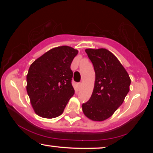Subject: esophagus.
Listing matches in <instances>:
<instances>
[{
	"label": "esophagus",
	"instance_id": "esophagus-1",
	"mask_svg": "<svg viewBox=\"0 0 153 153\" xmlns=\"http://www.w3.org/2000/svg\"><path fill=\"white\" fill-rule=\"evenodd\" d=\"M81 85H82V83H78V87H79V89H80V88L81 87Z\"/></svg>",
	"mask_w": 153,
	"mask_h": 153
}]
</instances>
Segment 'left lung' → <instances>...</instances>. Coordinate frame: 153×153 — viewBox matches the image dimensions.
<instances>
[{"instance_id":"left-lung-1","label":"left lung","mask_w":153,"mask_h":153,"mask_svg":"<svg viewBox=\"0 0 153 153\" xmlns=\"http://www.w3.org/2000/svg\"><path fill=\"white\" fill-rule=\"evenodd\" d=\"M95 72L90 100L82 104L83 114L94 121H103L114 114L129 91L131 79L118 58L106 49H85Z\"/></svg>"}]
</instances>
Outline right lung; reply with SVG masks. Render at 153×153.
<instances>
[{
    "instance_id": "obj_1",
    "label": "right lung",
    "mask_w": 153,
    "mask_h": 153,
    "mask_svg": "<svg viewBox=\"0 0 153 153\" xmlns=\"http://www.w3.org/2000/svg\"><path fill=\"white\" fill-rule=\"evenodd\" d=\"M78 50L61 46L46 52L30 65L26 91L35 114L53 118L63 112L74 94L70 65Z\"/></svg>"
}]
</instances>
